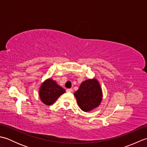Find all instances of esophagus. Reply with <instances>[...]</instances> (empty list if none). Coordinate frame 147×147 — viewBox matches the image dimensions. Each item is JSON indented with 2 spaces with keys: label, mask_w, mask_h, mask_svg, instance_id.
<instances>
[{
  "label": "esophagus",
  "mask_w": 147,
  "mask_h": 147,
  "mask_svg": "<svg viewBox=\"0 0 147 147\" xmlns=\"http://www.w3.org/2000/svg\"><path fill=\"white\" fill-rule=\"evenodd\" d=\"M66 92H73V89H72V88H67L66 90Z\"/></svg>",
  "instance_id": "esophagus-1"
}]
</instances>
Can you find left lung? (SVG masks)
<instances>
[{"mask_svg": "<svg viewBox=\"0 0 147 147\" xmlns=\"http://www.w3.org/2000/svg\"><path fill=\"white\" fill-rule=\"evenodd\" d=\"M74 95L78 105L84 112H89L98 107L102 100V90L95 78L83 82Z\"/></svg>", "mask_w": 147, "mask_h": 147, "instance_id": "1", "label": "left lung"}]
</instances>
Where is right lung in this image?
<instances>
[{"label": "right lung", "instance_id": "right-lung-1", "mask_svg": "<svg viewBox=\"0 0 147 147\" xmlns=\"http://www.w3.org/2000/svg\"><path fill=\"white\" fill-rule=\"evenodd\" d=\"M65 92V90L59 85L55 80L50 78L45 80L40 85L39 96L43 104L51 105Z\"/></svg>", "mask_w": 147, "mask_h": 147}]
</instances>
